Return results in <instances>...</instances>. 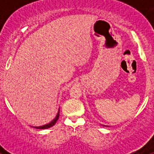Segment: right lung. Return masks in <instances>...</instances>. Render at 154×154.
<instances>
[{"label": "right lung", "mask_w": 154, "mask_h": 154, "mask_svg": "<svg viewBox=\"0 0 154 154\" xmlns=\"http://www.w3.org/2000/svg\"><path fill=\"white\" fill-rule=\"evenodd\" d=\"M58 117H59V111H58V114H57L56 117H55V119H53V120L51 121V123H48V124L44 125V126H38V127H37V126H35V128H36V129H41V130H43V129H48V128L51 127V126H54V125L55 124V123H56L57 120H58Z\"/></svg>", "instance_id": "right-lung-1"}]
</instances>
